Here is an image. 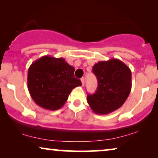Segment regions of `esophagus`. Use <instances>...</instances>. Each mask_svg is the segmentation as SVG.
Instances as JSON below:
<instances>
[{"label":"esophagus","instance_id":"1","mask_svg":"<svg viewBox=\"0 0 158 158\" xmlns=\"http://www.w3.org/2000/svg\"><path fill=\"white\" fill-rule=\"evenodd\" d=\"M81 81L82 85H84V84H85V78H84V77H82V78L81 79Z\"/></svg>","mask_w":158,"mask_h":158}]
</instances>
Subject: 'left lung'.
<instances>
[{
	"mask_svg": "<svg viewBox=\"0 0 158 158\" xmlns=\"http://www.w3.org/2000/svg\"><path fill=\"white\" fill-rule=\"evenodd\" d=\"M98 80L94 94L88 95V103L97 114H107L119 109L128 98L131 89V72L118 59L99 61L93 67Z\"/></svg>",
	"mask_w": 158,
	"mask_h": 158,
	"instance_id": "8db88e82",
	"label": "left lung"
}]
</instances>
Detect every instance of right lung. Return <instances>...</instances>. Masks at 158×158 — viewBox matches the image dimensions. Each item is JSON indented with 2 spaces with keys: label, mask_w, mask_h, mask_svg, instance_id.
Segmentation results:
<instances>
[{
  "label": "right lung",
  "mask_w": 158,
  "mask_h": 158,
  "mask_svg": "<svg viewBox=\"0 0 158 158\" xmlns=\"http://www.w3.org/2000/svg\"><path fill=\"white\" fill-rule=\"evenodd\" d=\"M74 71L62 57L46 55L34 61L28 70L27 86L36 104L50 111L63 106L73 88L82 85Z\"/></svg>",
  "instance_id": "obj_1"
}]
</instances>
